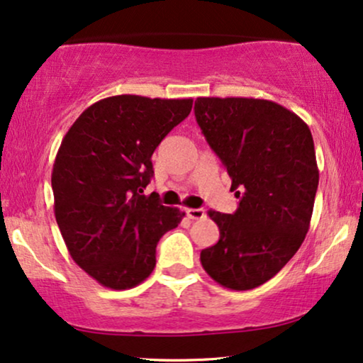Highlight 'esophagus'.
<instances>
[{"label":"esophagus","instance_id":"1","mask_svg":"<svg viewBox=\"0 0 363 363\" xmlns=\"http://www.w3.org/2000/svg\"><path fill=\"white\" fill-rule=\"evenodd\" d=\"M186 214H187V218L192 219V221H194V219H203L204 218V209L189 208V209H186Z\"/></svg>","mask_w":363,"mask_h":363}]
</instances>
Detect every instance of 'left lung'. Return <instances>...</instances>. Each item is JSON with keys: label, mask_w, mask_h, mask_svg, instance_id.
<instances>
[{"label": "left lung", "mask_w": 363, "mask_h": 363, "mask_svg": "<svg viewBox=\"0 0 363 363\" xmlns=\"http://www.w3.org/2000/svg\"><path fill=\"white\" fill-rule=\"evenodd\" d=\"M196 121L240 197L235 214L209 211L219 241L201 251L206 273L229 290H253L293 258L308 233L318 187L313 137L272 100L199 97Z\"/></svg>", "instance_id": "8db88e82"}]
</instances>
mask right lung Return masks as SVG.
I'll list each match as a JSON object with an SVG mask.
<instances>
[{"label":"right lung","mask_w":363,"mask_h":363,"mask_svg":"<svg viewBox=\"0 0 363 363\" xmlns=\"http://www.w3.org/2000/svg\"><path fill=\"white\" fill-rule=\"evenodd\" d=\"M192 99L116 95L82 112L52 171L55 218L67 250L102 286L127 290L155 266V246L184 213L144 196L152 154L191 113Z\"/></svg>","instance_id":"right-lung-1"}]
</instances>
